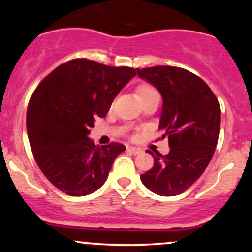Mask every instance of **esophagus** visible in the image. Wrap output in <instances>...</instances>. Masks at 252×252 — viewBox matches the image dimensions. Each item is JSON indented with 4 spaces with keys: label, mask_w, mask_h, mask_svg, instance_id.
<instances>
[{
    "label": "esophagus",
    "mask_w": 252,
    "mask_h": 252,
    "mask_svg": "<svg viewBox=\"0 0 252 252\" xmlns=\"http://www.w3.org/2000/svg\"><path fill=\"white\" fill-rule=\"evenodd\" d=\"M126 150H128V152L129 153H131V154H140V153L141 152H142V150H141L140 148H136V147H128V149H126Z\"/></svg>",
    "instance_id": "esophagus-1"
}]
</instances>
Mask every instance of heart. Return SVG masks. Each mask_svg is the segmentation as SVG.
I'll use <instances>...</instances> for the list:
<instances>
[{"label": "heart", "mask_w": 252, "mask_h": 252, "mask_svg": "<svg viewBox=\"0 0 252 252\" xmlns=\"http://www.w3.org/2000/svg\"><path fill=\"white\" fill-rule=\"evenodd\" d=\"M137 94H138V97H140V99H143V98L148 97V96H150V94H158V92H156V90L153 88V86L147 85V84H143V85L138 86Z\"/></svg>", "instance_id": "obj_1"}]
</instances>
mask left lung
Instances as JSON below:
<instances>
[{
	"label": "left lung",
	"mask_w": 252,
	"mask_h": 252,
	"mask_svg": "<svg viewBox=\"0 0 252 252\" xmlns=\"http://www.w3.org/2000/svg\"><path fill=\"white\" fill-rule=\"evenodd\" d=\"M137 76L152 84L162 96L158 129L168 137L169 153L154 158L152 169L141 181L162 196L181 194L200 178L218 143L220 106L206 83L184 68L154 66L136 68Z\"/></svg>",
	"instance_id": "left-lung-1"
}]
</instances>
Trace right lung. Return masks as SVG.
I'll return each instance as SVG.
<instances>
[{"mask_svg": "<svg viewBox=\"0 0 252 252\" xmlns=\"http://www.w3.org/2000/svg\"><path fill=\"white\" fill-rule=\"evenodd\" d=\"M135 76L131 67L74 59L58 66L32 94L26 118L32 152L43 175L63 193L96 192L126 150L116 142L96 146L89 134Z\"/></svg>", "mask_w": 252, "mask_h": 252, "instance_id": "1", "label": "right lung"}]
</instances>
